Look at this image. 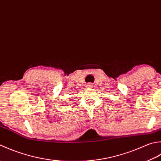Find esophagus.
<instances>
[{
	"label": "esophagus",
	"instance_id": "1",
	"mask_svg": "<svg viewBox=\"0 0 161 161\" xmlns=\"http://www.w3.org/2000/svg\"><path fill=\"white\" fill-rule=\"evenodd\" d=\"M87 87H89V88L92 87V85L91 84H88V85H87Z\"/></svg>",
	"mask_w": 161,
	"mask_h": 161
}]
</instances>
